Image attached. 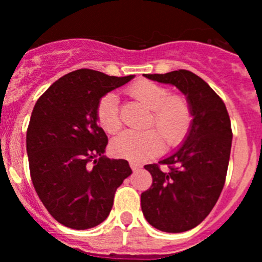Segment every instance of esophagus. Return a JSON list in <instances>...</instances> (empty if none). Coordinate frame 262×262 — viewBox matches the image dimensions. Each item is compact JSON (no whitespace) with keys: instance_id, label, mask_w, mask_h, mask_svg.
<instances>
[{"instance_id":"34e87169","label":"esophagus","mask_w":262,"mask_h":262,"mask_svg":"<svg viewBox=\"0 0 262 262\" xmlns=\"http://www.w3.org/2000/svg\"><path fill=\"white\" fill-rule=\"evenodd\" d=\"M129 166H131V169H133L134 172H135V170H139V169L142 168V165L136 163V161H129Z\"/></svg>"}]
</instances>
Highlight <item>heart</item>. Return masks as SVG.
I'll return each mask as SVG.
<instances>
[{
  "instance_id": "heart-1",
  "label": "heart",
  "mask_w": 262,
  "mask_h": 262,
  "mask_svg": "<svg viewBox=\"0 0 262 262\" xmlns=\"http://www.w3.org/2000/svg\"><path fill=\"white\" fill-rule=\"evenodd\" d=\"M128 93L151 108L148 126L157 129L143 133H123L111 142L115 156L133 161H144L157 156L165 149V139L170 147L182 143L193 122L190 103L184 96L170 94L168 88L152 82L139 81L128 89ZM99 127L107 134H117L122 127L115 93H107L99 99L96 110Z\"/></svg>"
}]
</instances>
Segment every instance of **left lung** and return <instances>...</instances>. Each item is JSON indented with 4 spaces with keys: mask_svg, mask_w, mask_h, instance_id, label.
I'll return each mask as SVG.
<instances>
[{
    "mask_svg": "<svg viewBox=\"0 0 262 262\" xmlns=\"http://www.w3.org/2000/svg\"><path fill=\"white\" fill-rule=\"evenodd\" d=\"M145 77L174 85L186 96L193 113L182 147L161 160L160 166H144L152 185L142 193L148 223L164 232H185L210 214L223 190L232 144L230 115L221 97L193 72L178 69Z\"/></svg>",
    "mask_w": 262,
    "mask_h": 262,
    "instance_id": "1",
    "label": "left lung"
}]
</instances>
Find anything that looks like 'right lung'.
<instances>
[{
  "instance_id": "1",
  "label": "right lung",
  "mask_w": 262,
  "mask_h": 262,
  "mask_svg": "<svg viewBox=\"0 0 262 262\" xmlns=\"http://www.w3.org/2000/svg\"><path fill=\"white\" fill-rule=\"evenodd\" d=\"M133 78L77 69L55 81L34 106L26 135L30 176L62 226L88 230L102 223L133 173L127 160L103 156L108 140L96 117L99 99Z\"/></svg>"
}]
</instances>
